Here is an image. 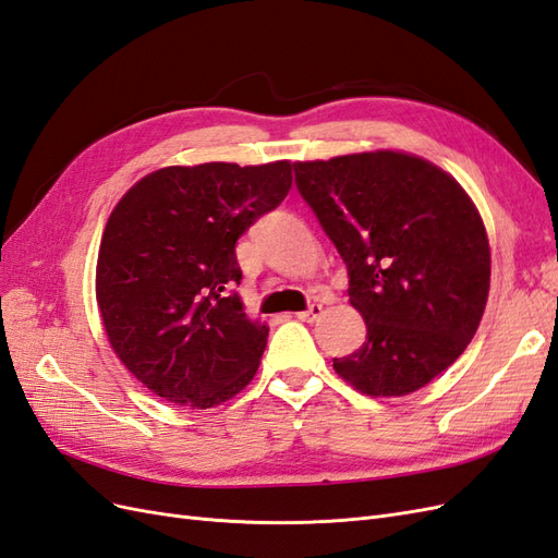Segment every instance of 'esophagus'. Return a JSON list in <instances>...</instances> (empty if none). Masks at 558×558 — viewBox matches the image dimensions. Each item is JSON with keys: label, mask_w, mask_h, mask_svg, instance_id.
Returning <instances> with one entry per match:
<instances>
[{"label": "esophagus", "mask_w": 558, "mask_h": 558, "mask_svg": "<svg viewBox=\"0 0 558 558\" xmlns=\"http://www.w3.org/2000/svg\"><path fill=\"white\" fill-rule=\"evenodd\" d=\"M320 315H323V306H320V304H311L308 311L296 313V317H299L301 323H315Z\"/></svg>", "instance_id": "obj_1"}]
</instances>
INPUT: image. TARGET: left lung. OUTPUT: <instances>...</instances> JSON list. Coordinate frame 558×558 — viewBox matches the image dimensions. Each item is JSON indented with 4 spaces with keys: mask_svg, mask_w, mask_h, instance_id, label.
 <instances>
[{
    "mask_svg": "<svg viewBox=\"0 0 558 558\" xmlns=\"http://www.w3.org/2000/svg\"><path fill=\"white\" fill-rule=\"evenodd\" d=\"M294 172L367 323V341L333 369L369 397L427 386L463 355L490 288L486 229L465 189L402 151L299 161Z\"/></svg>",
    "mask_w": 558,
    "mask_h": 558,
    "instance_id": "left-lung-1",
    "label": "left lung"
}]
</instances>
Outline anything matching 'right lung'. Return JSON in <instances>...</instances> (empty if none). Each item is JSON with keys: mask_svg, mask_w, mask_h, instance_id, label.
I'll return each mask as SVG.
<instances>
[{"mask_svg": "<svg viewBox=\"0 0 558 558\" xmlns=\"http://www.w3.org/2000/svg\"><path fill=\"white\" fill-rule=\"evenodd\" d=\"M292 189V163L149 172L111 210L95 296L111 348L168 402L210 409L257 374L268 327L247 320L235 243Z\"/></svg>", "mask_w": 558, "mask_h": 558, "instance_id": "add662e5", "label": "right lung"}]
</instances>
